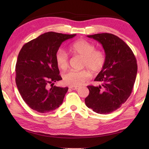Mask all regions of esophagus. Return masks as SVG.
Masks as SVG:
<instances>
[{"mask_svg": "<svg viewBox=\"0 0 149 149\" xmlns=\"http://www.w3.org/2000/svg\"><path fill=\"white\" fill-rule=\"evenodd\" d=\"M70 88L73 90H77L79 89V87H77V86L76 87H70Z\"/></svg>", "mask_w": 149, "mask_h": 149, "instance_id": "1", "label": "esophagus"}]
</instances>
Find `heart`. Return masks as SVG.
Masks as SVG:
<instances>
[{"instance_id":"b5f03b06","label":"heart","mask_w":149,"mask_h":149,"mask_svg":"<svg viewBox=\"0 0 149 149\" xmlns=\"http://www.w3.org/2000/svg\"><path fill=\"white\" fill-rule=\"evenodd\" d=\"M70 51L74 55L83 57L82 68H85L93 74H98L104 68L106 63V55L101 50L96 49L94 44L85 39H79L70 45ZM55 60L58 67L65 70L68 66V56L65 51L59 49L55 54ZM90 77L86 70L75 71L70 70L63 75V81L70 87L81 85Z\"/></svg>"}]
</instances>
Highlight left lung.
<instances>
[{"instance_id":"left-lung-1","label":"left lung","mask_w":149,"mask_h":149,"mask_svg":"<svg viewBox=\"0 0 149 149\" xmlns=\"http://www.w3.org/2000/svg\"><path fill=\"white\" fill-rule=\"evenodd\" d=\"M87 37L101 43L106 63L95 79L101 85L87 86L89 94L85 104L98 114H110L130 97L137 75V60L130 47L116 35L104 33Z\"/></svg>"}]
</instances>
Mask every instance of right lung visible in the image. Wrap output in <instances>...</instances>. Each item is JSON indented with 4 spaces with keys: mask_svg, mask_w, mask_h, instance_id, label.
<instances>
[{
    "mask_svg": "<svg viewBox=\"0 0 149 149\" xmlns=\"http://www.w3.org/2000/svg\"><path fill=\"white\" fill-rule=\"evenodd\" d=\"M75 36L47 32L20 50L15 70L16 83L22 99L31 109L46 113L62 104L68 88L53 86L54 82L62 79L55 54L62 42Z\"/></svg>",
    "mask_w": 149,
    "mask_h": 149,
    "instance_id": "right-lung-1",
    "label": "right lung"
}]
</instances>
